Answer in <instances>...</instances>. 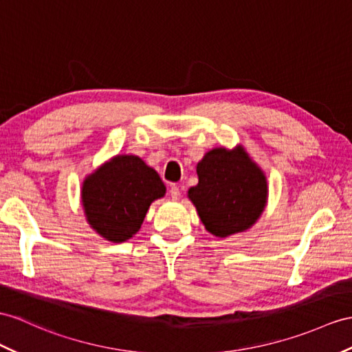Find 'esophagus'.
Instances as JSON below:
<instances>
[{
  "mask_svg": "<svg viewBox=\"0 0 352 352\" xmlns=\"http://www.w3.org/2000/svg\"><path fill=\"white\" fill-rule=\"evenodd\" d=\"M170 197H171V200H173V201L179 200V197H181V190H179L177 185H171V188H170Z\"/></svg>",
  "mask_w": 352,
  "mask_h": 352,
  "instance_id": "34e87169",
  "label": "esophagus"
}]
</instances>
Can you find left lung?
Segmentation results:
<instances>
[{"instance_id": "8db88e82", "label": "left lung", "mask_w": 352, "mask_h": 352, "mask_svg": "<svg viewBox=\"0 0 352 352\" xmlns=\"http://www.w3.org/2000/svg\"><path fill=\"white\" fill-rule=\"evenodd\" d=\"M199 184L188 190L204 228L217 237L250 230L267 204L269 185L261 167L242 144L213 148L197 164Z\"/></svg>"}]
</instances>
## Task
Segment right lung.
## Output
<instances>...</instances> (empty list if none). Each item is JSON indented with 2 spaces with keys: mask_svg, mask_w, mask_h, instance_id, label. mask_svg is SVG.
<instances>
[{
  "mask_svg": "<svg viewBox=\"0 0 352 352\" xmlns=\"http://www.w3.org/2000/svg\"><path fill=\"white\" fill-rule=\"evenodd\" d=\"M166 194L160 175L135 155H116L85 177L80 200L89 227L122 243L140 230L152 201Z\"/></svg>",
  "mask_w": 352,
  "mask_h": 352,
  "instance_id": "right-lung-1",
  "label": "right lung"
}]
</instances>
